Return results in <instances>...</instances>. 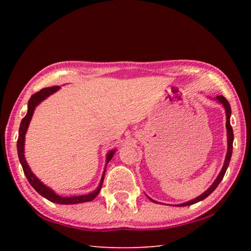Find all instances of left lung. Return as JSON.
Listing matches in <instances>:
<instances>
[{"instance_id": "8db88e82", "label": "left lung", "mask_w": 251, "mask_h": 251, "mask_svg": "<svg viewBox=\"0 0 251 251\" xmlns=\"http://www.w3.org/2000/svg\"><path fill=\"white\" fill-rule=\"evenodd\" d=\"M216 100H218L220 103L223 104V107L225 109V112H226V130H227V154H226V157H225V161H224V165L223 168L221 170V172H220L219 176L217 177V179L215 180L214 183L211 184V186L207 189L206 192L203 193L201 196L197 197V198L188 201V202H185V203H182V204H177L175 205V206H188V205H192V204H195L197 202L199 201H202L204 200L206 197H208L212 192L215 191V189L217 188V186L219 185L220 182H221V180L223 179L224 175L226 173V170L227 168H228V164H229V161H230V158H231V154H232V142H233V131H232V127L230 126V115H231V109H230V104L229 102L227 101L226 98L224 96H217L216 97ZM148 198L153 201L155 203H158L157 201L151 199L150 197H148Z\"/></svg>"}]
</instances>
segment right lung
<instances>
[{"label":"right lung","mask_w":251,"mask_h":251,"mask_svg":"<svg viewBox=\"0 0 251 251\" xmlns=\"http://www.w3.org/2000/svg\"><path fill=\"white\" fill-rule=\"evenodd\" d=\"M60 87L55 86V87H50V88H44L39 92H36L35 94H33L30 100L28 101V111L26 116L22 119L21 125H20V130H19V138H18V143H17V148H18V155H19V159L20 162L22 164L23 171H24V174L26 178L28 179L29 183L31 184V186L35 189V191L39 193L41 196H43L44 198H46L47 200L53 202V203H57V204H77V203H83V202H90L92 201L95 197L100 193V188L102 186V182H103V178H104V173H105V168H107V164L110 162V160L112 159L113 155L115 154V151H111L107 155V162H105V166H104V171H103V175L100 180V183L98 185V187L95 189L94 192L90 193L88 195H83V196H75V197H60L58 195H56L54 192L52 191L51 188H49L48 186L45 185L43 182H41L39 179H37L34 174L31 172V170L29 169V166L25 160V156H24V144H25V135L27 132V128L29 126L30 120L32 118L34 109L37 104H39L41 101H43L44 100H46L48 96H50L51 94H53L54 92L59 89Z\"/></svg>","instance_id":"right-lung-1"}]
</instances>
